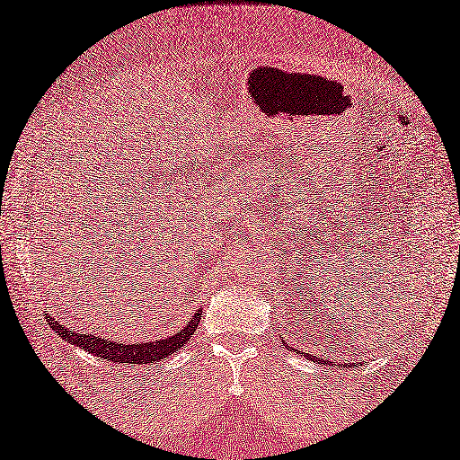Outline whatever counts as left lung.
<instances>
[{
	"instance_id": "obj_1",
	"label": "left lung",
	"mask_w": 460,
	"mask_h": 460,
	"mask_svg": "<svg viewBox=\"0 0 460 460\" xmlns=\"http://www.w3.org/2000/svg\"><path fill=\"white\" fill-rule=\"evenodd\" d=\"M283 343H285V341H283ZM285 345H287V343H285ZM287 348H288V345H287ZM288 349H293V348H288ZM293 351H295V353H299L296 349H293ZM307 358H309V359H315V356H307ZM317 361L321 364V358H317ZM323 361H327V364H333V366H335V361H329V359H323ZM340 366H341V367H343V366H345V367H349L351 364H349V366H348V364H340Z\"/></svg>"
}]
</instances>
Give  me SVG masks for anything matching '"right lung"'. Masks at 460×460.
Returning <instances> with one entry per match:
<instances>
[{"instance_id": "add662e5", "label": "right lung", "mask_w": 460, "mask_h": 460, "mask_svg": "<svg viewBox=\"0 0 460 460\" xmlns=\"http://www.w3.org/2000/svg\"><path fill=\"white\" fill-rule=\"evenodd\" d=\"M199 317H201V311H198L196 315L188 321V325L180 329V333L169 335L165 340L147 341V343L111 341L102 335L78 333L75 329H66L50 315L46 319H48V325L56 329V333H58L64 341L76 345V348L93 353L96 358H102L107 361H119V364H153V361L165 359L180 348H183V343H188L191 340L193 332L198 329Z\"/></svg>"}]
</instances>
